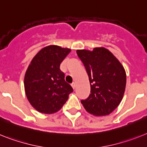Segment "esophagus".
<instances>
[{
    "label": "esophagus",
    "mask_w": 147,
    "mask_h": 147,
    "mask_svg": "<svg viewBox=\"0 0 147 147\" xmlns=\"http://www.w3.org/2000/svg\"><path fill=\"white\" fill-rule=\"evenodd\" d=\"M71 86H72V87L73 88V89H75V87H76V84H75V83H72Z\"/></svg>",
    "instance_id": "obj_1"
}]
</instances>
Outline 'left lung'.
Instances as JSON below:
<instances>
[{
    "mask_svg": "<svg viewBox=\"0 0 147 147\" xmlns=\"http://www.w3.org/2000/svg\"><path fill=\"white\" fill-rule=\"evenodd\" d=\"M77 54L86 68L91 86V93L81 104L93 115H108L123 99L127 83L123 65L104 47L92 51L78 49Z\"/></svg>",
    "mask_w": 147,
    "mask_h": 147,
    "instance_id": "8db88e82",
    "label": "left lung"
}]
</instances>
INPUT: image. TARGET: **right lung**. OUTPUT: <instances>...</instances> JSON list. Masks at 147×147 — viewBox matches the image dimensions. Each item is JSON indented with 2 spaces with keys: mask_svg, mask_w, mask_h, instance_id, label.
<instances>
[{
  "mask_svg": "<svg viewBox=\"0 0 147 147\" xmlns=\"http://www.w3.org/2000/svg\"><path fill=\"white\" fill-rule=\"evenodd\" d=\"M71 52L57 45L43 47L29 63L24 76L26 98L37 111L52 114L62 108L73 91L60 65Z\"/></svg>",
  "mask_w": 147,
  "mask_h": 147,
  "instance_id": "1",
  "label": "right lung"
}]
</instances>
